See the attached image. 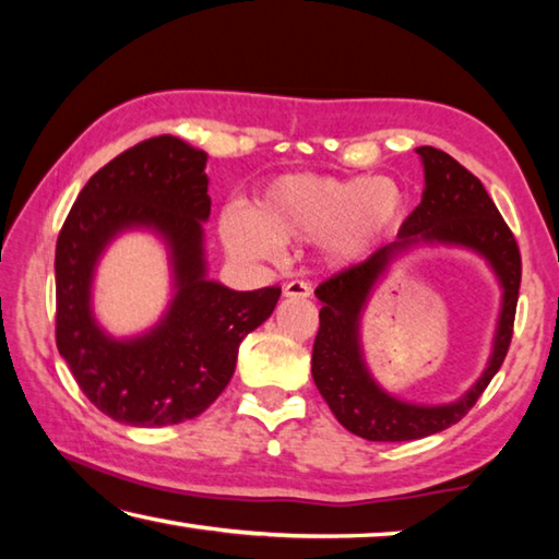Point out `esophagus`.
<instances>
[{"label":"esophagus","mask_w":559,"mask_h":559,"mask_svg":"<svg viewBox=\"0 0 559 559\" xmlns=\"http://www.w3.org/2000/svg\"><path fill=\"white\" fill-rule=\"evenodd\" d=\"M310 293H313V288L306 281H288L283 286V296L286 298H310Z\"/></svg>","instance_id":"esophagus-1"}]
</instances>
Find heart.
Returning a JSON list of instances; mask_svg holds the SVG:
<instances>
[{
    "instance_id": "obj_1",
    "label": "heart",
    "mask_w": 559,
    "mask_h": 559,
    "mask_svg": "<svg viewBox=\"0 0 559 559\" xmlns=\"http://www.w3.org/2000/svg\"><path fill=\"white\" fill-rule=\"evenodd\" d=\"M404 214V192L390 177L288 175L263 189L253 212L226 210L219 236L239 259L271 261L283 243L320 239L333 266L367 257Z\"/></svg>"
}]
</instances>
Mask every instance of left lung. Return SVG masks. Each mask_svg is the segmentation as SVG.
Masks as SVG:
<instances>
[{
	"instance_id": "8db88e82",
	"label": "left lung",
	"mask_w": 559,
	"mask_h": 559,
	"mask_svg": "<svg viewBox=\"0 0 559 559\" xmlns=\"http://www.w3.org/2000/svg\"><path fill=\"white\" fill-rule=\"evenodd\" d=\"M424 163L421 204L406 216L396 241L377 249L370 259L335 273L316 288L320 328L313 345V380L330 412L347 431L367 441H412L449 429L478 402L508 355L513 337L520 251L513 231L496 210L476 175L437 147H416ZM416 242L463 245L480 252L504 288L495 353L477 384L451 405H412L386 395L366 370L358 345V316L389 263Z\"/></svg>"
}]
</instances>
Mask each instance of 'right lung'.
Wrapping results in <instances>:
<instances>
[{
	"label": "right lung",
	"mask_w": 559,
	"mask_h": 559,
	"mask_svg": "<svg viewBox=\"0 0 559 559\" xmlns=\"http://www.w3.org/2000/svg\"><path fill=\"white\" fill-rule=\"evenodd\" d=\"M206 153L159 135L93 175L56 241V347L93 406L130 427H169L200 416L229 384L241 340L276 308L281 288L231 290L206 278ZM166 239L176 296L145 336L116 341L90 310L92 273L120 230Z\"/></svg>",
	"instance_id": "add662e5"
}]
</instances>
